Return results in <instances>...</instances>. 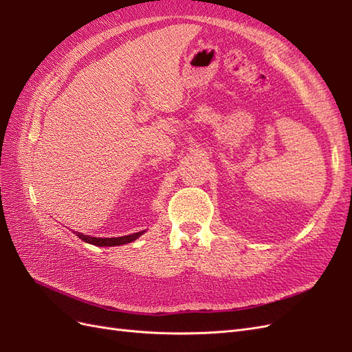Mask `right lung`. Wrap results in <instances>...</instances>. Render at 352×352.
Segmentation results:
<instances>
[{
	"instance_id": "1",
	"label": "right lung",
	"mask_w": 352,
	"mask_h": 352,
	"mask_svg": "<svg viewBox=\"0 0 352 352\" xmlns=\"http://www.w3.org/2000/svg\"><path fill=\"white\" fill-rule=\"evenodd\" d=\"M144 232H136V233H132V235L119 236V238H94V236L83 235V233H80V232H73V233L79 239L88 242V243H92V245H97V247H116V245H124V243H129V242L135 241L136 238H140Z\"/></svg>"
}]
</instances>
